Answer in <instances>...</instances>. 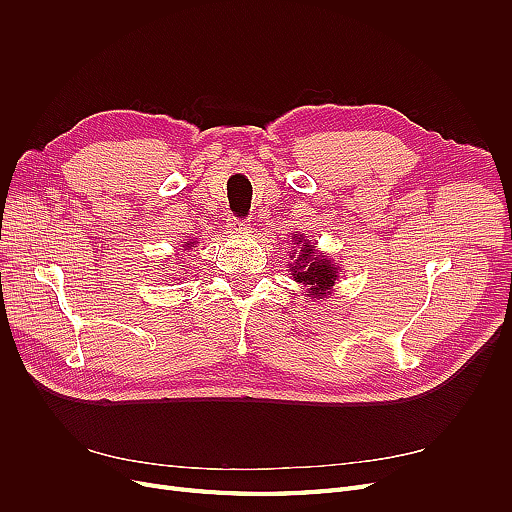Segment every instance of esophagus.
<instances>
[{
    "label": "esophagus",
    "instance_id": "34e87169",
    "mask_svg": "<svg viewBox=\"0 0 512 512\" xmlns=\"http://www.w3.org/2000/svg\"><path fill=\"white\" fill-rule=\"evenodd\" d=\"M228 228L232 230V232H249L251 230V224L245 220V218H232L228 220Z\"/></svg>",
    "mask_w": 512,
    "mask_h": 512
}]
</instances>
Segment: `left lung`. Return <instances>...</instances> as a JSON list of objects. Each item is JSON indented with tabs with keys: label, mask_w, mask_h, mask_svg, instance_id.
Instances as JSON below:
<instances>
[{
	"label": "left lung",
	"mask_w": 512,
	"mask_h": 512,
	"mask_svg": "<svg viewBox=\"0 0 512 512\" xmlns=\"http://www.w3.org/2000/svg\"><path fill=\"white\" fill-rule=\"evenodd\" d=\"M297 247L301 249L299 257L294 259V265L290 267V270H294V280L297 282H303V284H309L311 292H313V299H321L326 297V292L334 286V280H336V270L338 267H334V263L330 259H326V255H315V247L311 245V242L307 240H299ZM294 257V255H290Z\"/></svg>",
	"instance_id": "1"
}]
</instances>
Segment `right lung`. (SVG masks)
I'll list each match as a JSON object with an SVG mask.
<instances>
[{"instance_id":"1","label":"right lung","mask_w":512,"mask_h":512,"mask_svg":"<svg viewBox=\"0 0 512 512\" xmlns=\"http://www.w3.org/2000/svg\"><path fill=\"white\" fill-rule=\"evenodd\" d=\"M186 247H188V245H186Z\"/></svg>"}]
</instances>
